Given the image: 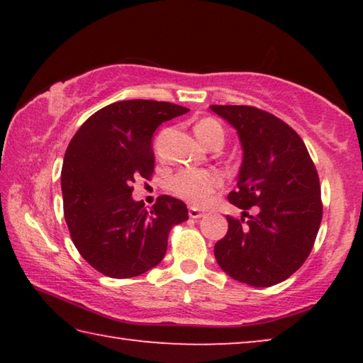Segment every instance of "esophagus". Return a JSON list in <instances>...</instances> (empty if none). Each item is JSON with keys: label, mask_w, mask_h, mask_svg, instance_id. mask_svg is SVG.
Here are the masks:
<instances>
[{"label": "esophagus", "mask_w": 363, "mask_h": 363, "mask_svg": "<svg viewBox=\"0 0 363 363\" xmlns=\"http://www.w3.org/2000/svg\"><path fill=\"white\" fill-rule=\"evenodd\" d=\"M203 211H200L199 208H189V216L192 218V219H200V218H203Z\"/></svg>", "instance_id": "34e87169"}]
</instances>
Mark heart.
<instances>
[{"label": "heart", "mask_w": 363, "mask_h": 363, "mask_svg": "<svg viewBox=\"0 0 363 363\" xmlns=\"http://www.w3.org/2000/svg\"><path fill=\"white\" fill-rule=\"evenodd\" d=\"M195 134L210 149H220L225 139V130L220 121L213 116H205L195 123ZM223 186L220 177L214 171L184 169L174 174L168 182V190L177 199L194 206H203L211 195Z\"/></svg>", "instance_id": "b5f03b06"}]
</instances>
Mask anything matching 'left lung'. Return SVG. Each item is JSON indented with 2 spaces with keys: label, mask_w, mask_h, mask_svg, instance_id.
<instances>
[{
  "label": "left lung",
  "mask_w": 363,
  "mask_h": 363,
  "mask_svg": "<svg viewBox=\"0 0 363 363\" xmlns=\"http://www.w3.org/2000/svg\"><path fill=\"white\" fill-rule=\"evenodd\" d=\"M210 107L243 145L238 189L227 196L243 218L227 216L214 256L233 280L257 288L280 284L311 255L322 223L315 164L299 134L275 115L251 106Z\"/></svg>",
  "instance_id": "1"
}]
</instances>
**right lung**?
<instances>
[{
    "mask_svg": "<svg viewBox=\"0 0 363 363\" xmlns=\"http://www.w3.org/2000/svg\"><path fill=\"white\" fill-rule=\"evenodd\" d=\"M189 108L162 101H120L86 120L65 150L64 218L84 261L112 279H131L162 262L168 235L189 219L184 201L160 195L147 211L133 182L152 179V136Z\"/></svg>",
    "mask_w": 363,
    "mask_h": 363,
    "instance_id": "right-lung-1",
    "label": "right lung"
}]
</instances>
